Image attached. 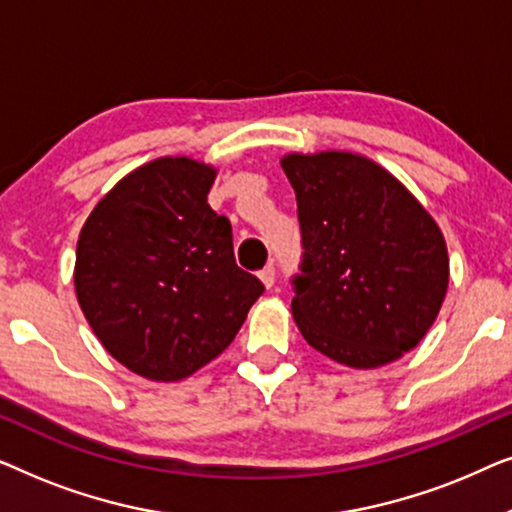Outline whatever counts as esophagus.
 <instances>
[{"mask_svg": "<svg viewBox=\"0 0 512 512\" xmlns=\"http://www.w3.org/2000/svg\"><path fill=\"white\" fill-rule=\"evenodd\" d=\"M258 277H261V282L268 286H275V279H277V270H275V265H265V268L258 272Z\"/></svg>", "mask_w": 512, "mask_h": 512, "instance_id": "esophagus-1", "label": "esophagus"}]
</instances>
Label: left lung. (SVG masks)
<instances>
[{"mask_svg":"<svg viewBox=\"0 0 512 512\" xmlns=\"http://www.w3.org/2000/svg\"><path fill=\"white\" fill-rule=\"evenodd\" d=\"M298 202L300 265L293 319L328 359L377 368L410 352L447 291L443 233L373 160L354 153L286 156Z\"/></svg>","mask_w":512,"mask_h":512,"instance_id":"8db88e82","label":"left lung"}]
</instances>
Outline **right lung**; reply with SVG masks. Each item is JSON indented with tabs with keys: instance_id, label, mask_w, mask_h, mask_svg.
<instances>
[{
	"instance_id": "1",
	"label": "right lung",
	"mask_w": 512,
	"mask_h": 512,
	"mask_svg": "<svg viewBox=\"0 0 512 512\" xmlns=\"http://www.w3.org/2000/svg\"><path fill=\"white\" fill-rule=\"evenodd\" d=\"M212 167L160 158L118 181L76 244L81 310L132 373L174 382L216 359L265 286L235 263L233 226L207 202Z\"/></svg>"
}]
</instances>
